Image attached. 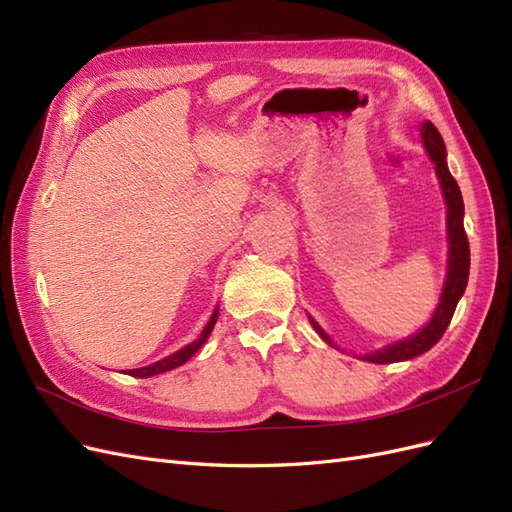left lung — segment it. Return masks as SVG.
Listing matches in <instances>:
<instances>
[{
    "instance_id": "1",
    "label": "left lung",
    "mask_w": 512,
    "mask_h": 512,
    "mask_svg": "<svg viewBox=\"0 0 512 512\" xmlns=\"http://www.w3.org/2000/svg\"><path fill=\"white\" fill-rule=\"evenodd\" d=\"M419 131H422V140H424V147L430 155V160H432V164H435L437 177L441 179L445 205H448V238H450L448 277H445L441 303L435 311V316H432V320L426 324V329H422L409 339H402V342L391 344L383 350H376V352H372V355H365L363 359L370 363L385 365V363L406 361V359H413L417 355H424L426 350L435 346L443 337L445 329H448V324L454 316L456 303L461 300L465 287H467V279H469V242H467V233L463 227L465 207H463L461 190H458V183L450 175L448 164H445V144H443V138L437 131V127L430 121H426ZM311 324H313V329L320 333L324 342L333 346L329 335L320 329V324L316 320H311Z\"/></svg>"
}]
</instances>
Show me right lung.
<instances>
[{"mask_svg":"<svg viewBox=\"0 0 512 512\" xmlns=\"http://www.w3.org/2000/svg\"><path fill=\"white\" fill-rule=\"evenodd\" d=\"M216 320H218V309L214 311L212 320L207 322V326H205V329H203L201 337L196 339V342L188 344L186 348H181L179 352H175V355H170V357H166V359H162V361H157V363H153V365H147V368L127 370V374H129V376H136V378H149V376H155V374H162V372H168V370H175V368H179V365L186 363V361H188V359L194 355V352L199 350V348L205 344V339L209 337V333H212V329H214Z\"/></svg>","mask_w":512,"mask_h":512,"instance_id":"right-lung-1","label":"right lung"}]
</instances>
